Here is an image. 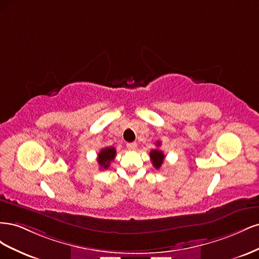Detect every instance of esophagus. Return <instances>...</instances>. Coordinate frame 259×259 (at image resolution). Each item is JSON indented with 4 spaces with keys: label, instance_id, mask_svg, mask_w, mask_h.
Here are the masks:
<instances>
[{
    "label": "esophagus",
    "instance_id": "obj_1",
    "mask_svg": "<svg viewBox=\"0 0 259 259\" xmlns=\"http://www.w3.org/2000/svg\"><path fill=\"white\" fill-rule=\"evenodd\" d=\"M126 147H127L128 150H131V151H134V150H136L137 144H136V143H128V144L126 145Z\"/></svg>",
    "mask_w": 259,
    "mask_h": 259
}]
</instances>
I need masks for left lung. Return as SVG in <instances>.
I'll use <instances>...</instances> for the list:
<instances>
[{
    "instance_id": "left-lung-1",
    "label": "left lung",
    "mask_w": 259,
    "mask_h": 259,
    "mask_svg": "<svg viewBox=\"0 0 259 259\" xmlns=\"http://www.w3.org/2000/svg\"><path fill=\"white\" fill-rule=\"evenodd\" d=\"M160 145H161L160 142H156V146H160ZM164 158H165V155H164L163 152L159 150V149H153V150L150 151V159L152 161L153 166L156 169H159L162 166Z\"/></svg>"
}]
</instances>
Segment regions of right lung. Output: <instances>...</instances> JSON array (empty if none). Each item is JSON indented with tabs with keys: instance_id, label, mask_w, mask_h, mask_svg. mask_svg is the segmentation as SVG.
I'll use <instances>...</instances> for the list:
<instances>
[{
	"instance_id": "add662e5",
	"label": "right lung",
	"mask_w": 259,
	"mask_h": 259,
	"mask_svg": "<svg viewBox=\"0 0 259 259\" xmlns=\"http://www.w3.org/2000/svg\"><path fill=\"white\" fill-rule=\"evenodd\" d=\"M115 153L116 151L113 147H107V148L101 149L97 158V162L99 164L100 168L107 169L109 165H110V163L114 160Z\"/></svg>"
}]
</instances>
